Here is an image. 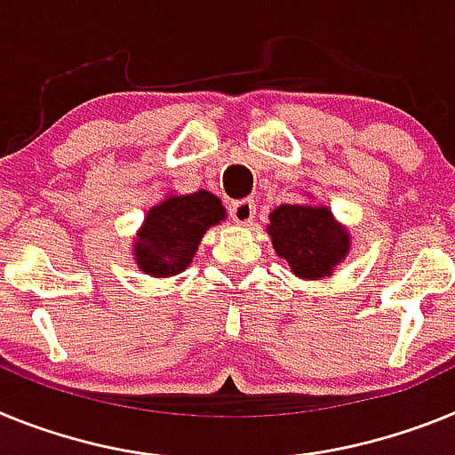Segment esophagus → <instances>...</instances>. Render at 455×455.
Here are the masks:
<instances>
[{
  "instance_id": "obj_1",
  "label": "esophagus",
  "mask_w": 455,
  "mask_h": 455,
  "mask_svg": "<svg viewBox=\"0 0 455 455\" xmlns=\"http://www.w3.org/2000/svg\"><path fill=\"white\" fill-rule=\"evenodd\" d=\"M228 215H231L233 222L250 224L256 215V204L251 199L233 201V204L228 205Z\"/></svg>"
}]
</instances>
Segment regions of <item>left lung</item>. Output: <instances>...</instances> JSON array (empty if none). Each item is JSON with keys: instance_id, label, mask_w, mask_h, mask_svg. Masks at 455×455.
Listing matches in <instances>:
<instances>
[{"instance_id": "left-lung-1", "label": "left lung", "mask_w": 455, "mask_h": 455, "mask_svg": "<svg viewBox=\"0 0 455 455\" xmlns=\"http://www.w3.org/2000/svg\"><path fill=\"white\" fill-rule=\"evenodd\" d=\"M267 231L276 254L304 279L331 275V267H337L350 250L347 231L334 222L325 205H279L270 212Z\"/></svg>"}]
</instances>
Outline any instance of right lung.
Wrapping results in <instances>:
<instances>
[{
  "label": "right lung",
  "mask_w": 455,
  "mask_h": 455,
  "mask_svg": "<svg viewBox=\"0 0 455 455\" xmlns=\"http://www.w3.org/2000/svg\"><path fill=\"white\" fill-rule=\"evenodd\" d=\"M224 217L222 201L205 189L169 196L148 211L140 238L134 240L137 266L153 276L179 275L196 254L204 233Z\"/></svg>",
  "instance_id": "1"
}]
</instances>
